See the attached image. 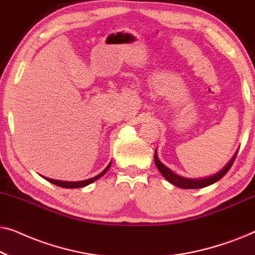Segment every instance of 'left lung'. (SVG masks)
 <instances>
[{"label": "left lung", "instance_id": "left-lung-1", "mask_svg": "<svg viewBox=\"0 0 255 255\" xmlns=\"http://www.w3.org/2000/svg\"><path fill=\"white\" fill-rule=\"evenodd\" d=\"M237 154H238V151L235 153V155L232 156L231 160H230V161L226 163V165L223 167V168L219 170L218 173H216L215 175H212V176L205 177V179H203V177H202V179H187V177L180 176V175H177V174L173 173L172 170L168 168V167H166L161 161H160L158 158V153H156V149L154 153V162H155L156 168L160 170V173L162 174V176L165 177L168 182L174 184V186L182 188V189H200V188L208 187L212 183L217 182L218 180H221L222 177L229 172V169L231 168V166H232L233 161H235Z\"/></svg>", "mask_w": 255, "mask_h": 255}]
</instances>
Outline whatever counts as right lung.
<instances>
[{"label":"right lung","mask_w":255,"mask_h":255,"mask_svg":"<svg viewBox=\"0 0 255 255\" xmlns=\"http://www.w3.org/2000/svg\"><path fill=\"white\" fill-rule=\"evenodd\" d=\"M110 166H111V162L109 163V165H108L107 167H106V169L103 170L102 173H100L99 175H96V176H94V177H92V179H88V180H83V181H75V182H71V181H59V180H53V179H48V177H44L45 180H47L48 182H51V183H53V184H55V186H59V187H62V188H82V187H86V186H88V184H90V183H93V182H95L96 180H99L100 177H102L104 174H106L107 172H108V169L110 168Z\"/></svg>","instance_id":"right-lung-1"}]
</instances>
